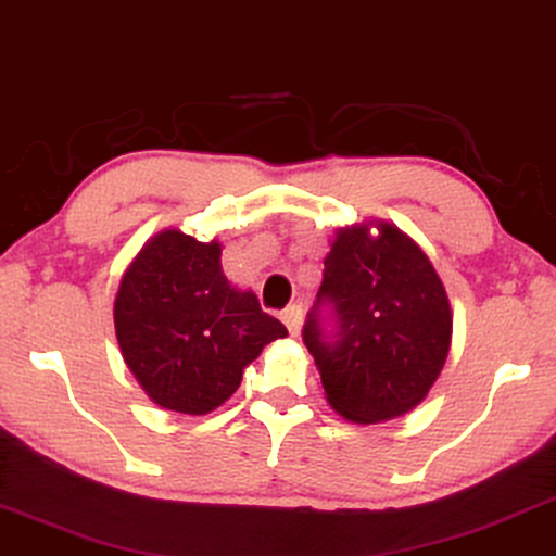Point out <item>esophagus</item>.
Segmentation results:
<instances>
[{"instance_id":"esophagus-1","label":"esophagus","mask_w":556,"mask_h":556,"mask_svg":"<svg viewBox=\"0 0 556 556\" xmlns=\"http://www.w3.org/2000/svg\"><path fill=\"white\" fill-rule=\"evenodd\" d=\"M280 318H283V324L288 326V331H291L293 336L301 331V324H303V308H301V303H293V305H288V308L280 313Z\"/></svg>"}]
</instances>
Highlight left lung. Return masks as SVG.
Wrapping results in <instances>:
<instances>
[{
  "instance_id": "obj_1",
  "label": "left lung",
  "mask_w": 556,
  "mask_h": 556,
  "mask_svg": "<svg viewBox=\"0 0 556 556\" xmlns=\"http://www.w3.org/2000/svg\"><path fill=\"white\" fill-rule=\"evenodd\" d=\"M326 399L356 424L401 416L424 401L452 345V308L431 261L389 223L345 228L324 261L305 318Z\"/></svg>"
}]
</instances>
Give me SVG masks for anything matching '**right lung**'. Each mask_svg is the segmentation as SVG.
<instances>
[{
	"label": "right lung",
	"instance_id": "add662e5",
	"mask_svg": "<svg viewBox=\"0 0 556 556\" xmlns=\"http://www.w3.org/2000/svg\"><path fill=\"white\" fill-rule=\"evenodd\" d=\"M115 333L157 406L207 414L238 391L263 345L288 336L251 291L223 276L220 245L180 230L150 240L119 280Z\"/></svg>",
	"mask_w": 556,
	"mask_h": 556
}]
</instances>
